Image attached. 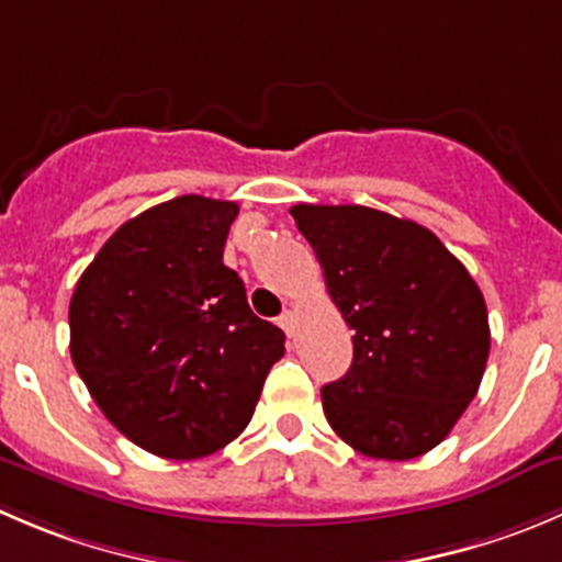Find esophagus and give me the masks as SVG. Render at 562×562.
Returning <instances> with one entry per match:
<instances>
[{
  "mask_svg": "<svg viewBox=\"0 0 562 562\" xmlns=\"http://www.w3.org/2000/svg\"><path fill=\"white\" fill-rule=\"evenodd\" d=\"M277 324L282 326V331H285L288 337H293V331H296V324H293V315L291 313H282L280 318H277Z\"/></svg>",
  "mask_w": 562,
  "mask_h": 562,
  "instance_id": "obj_1",
  "label": "esophagus"
}]
</instances>
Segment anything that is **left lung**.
<instances>
[{"instance_id":"1","label":"left lung","mask_w":562,"mask_h":562,"mask_svg":"<svg viewBox=\"0 0 562 562\" xmlns=\"http://www.w3.org/2000/svg\"><path fill=\"white\" fill-rule=\"evenodd\" d=\"M331 302L353 329V362L321 390L357 453L408 461L437 448L486 370L483 293L428 227L364 205H293Z\"/></svg>"}]
</instances>
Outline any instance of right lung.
Returning a JSON list of instances; mask_svg holds the SVG:
<instances>
[{
	"mask_svg": "<svg viewBox=\"0 0 562 562\" xmlns=\"http://www.w3.org/2000/svg\"><path fill=\"white\" fill-rule=\"evenodd\" d=\"M231 200H167L112 233L70 299V359L106 419L148 453H216L252 419L285 335L222 263Z\"/></svg>",
	"mask_w": 562,
	"mask_h": 562,
	"instance_id": "add662e5",
	"label": "right lung"
}]
</instances>
